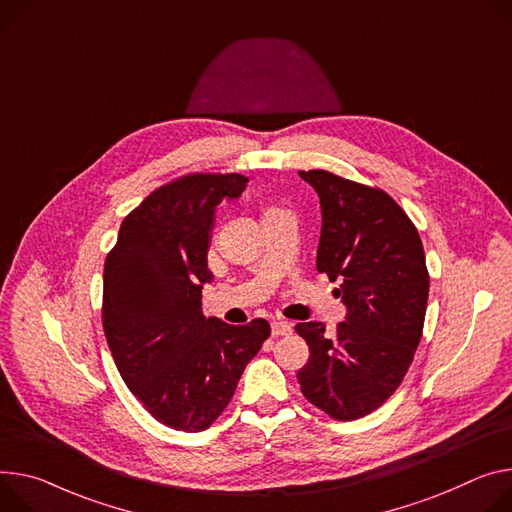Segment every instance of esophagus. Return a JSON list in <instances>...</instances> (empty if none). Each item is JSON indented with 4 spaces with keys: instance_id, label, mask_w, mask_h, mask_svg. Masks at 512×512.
<instances>
[{
    "instance_id": "1",
    "label": "esophagus",
    "mask_w": 512,
    "mask_h": 512,
    "mask_svg": "<svg viewBox=\"0 0 512 512\" xmlns=\"http://www.w3.org/2000/svg\"><path fill=\"white\" fill-rule=\"evenodd\" d=\"M292 333V324L286 320H273L271 322V335L273 337H288Z\"/></svg>"
}]
</instances>
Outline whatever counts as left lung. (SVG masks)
<instances>
[{"label": "left lung", "instance_id": "8db88e82", "mask_svg": "<svg viewBox=\"0 0 512 512\" xmlns=\"http://www.w3.org/2000/svg\"><path fill=\"white\" fill-rule=\"evenodd\" d=\"M320 198L316 269L341 282L347 308L333 335L300 322L310 357L302 394L337 421L382 406L400 386L423 335L429 273L423 243L404 210L382 190L329 171H300Z\"/></svg>", "mask_w": 512, "mask_h": 512}]
</instances>
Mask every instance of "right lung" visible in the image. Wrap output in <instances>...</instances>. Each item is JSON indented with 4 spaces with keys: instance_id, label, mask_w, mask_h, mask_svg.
<instances>
[{
    "instance_id": "add662e5",
    "label": "right lung",
    "mask_w": 512,
    "mask_h": 512,
    "mask_svg": "<svg viewBox=\"0 0 512 512\" xmlns=\"http://www.w3.org/2000/svg\"><path fill=\"white\" fill-rule=\"evenodd\" d=\"M239 173L185 175L132 210L104 267V331L130 392L159 423L208 429L269 337L263 318L226 324L202 314L212 284L216 208L247 188Z\"/></svg>"
}]
</instances>
